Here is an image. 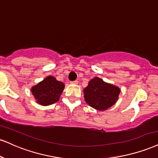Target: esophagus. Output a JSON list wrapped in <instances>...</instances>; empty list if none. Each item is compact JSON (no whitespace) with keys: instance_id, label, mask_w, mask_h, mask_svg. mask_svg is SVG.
<instances>
[{"instance_id":"34e87169","label":"esophagus","mask_w":158,"mask_h":158,"mask_svg":"<svg viewBox=\"0 0 158 158\" xmlns=\"http://www.w3.org/2000/svg\"><path fill=\"white\" fill-rule=\"evenodd\" d=\"M71 84H72V85H77L78 84V81L76 80V81H71Z\"/></svg>"}]
</instances>
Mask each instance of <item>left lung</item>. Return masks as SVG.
I'll use <instances>...</instances> for the list:
<instances>
[{"label": "left lung", "instance_id": "8db88e82", "mask_svg": "<svg viewBox=\"0 0 158 158\" xmlns=\"http://www.w3.org/2000/svg\"><path fill=\"white\" fill-rule=\"evenodd\" d=\"M120 88L94 77L83 90L86 103L94 109L104 111L114 105L118 99Z\"/></svg>", "mask_w": 158, "mask_h": 158}]
</instances>
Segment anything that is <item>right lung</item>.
<instances>
[{"instance_id": "obj_1", "label": "right lung", "mask_w": 158, "mask_h": 158, "mask_svg": "<svg viewBox=\"0 0 158 158\" xmlns=\"http://www.w3.org/2000/svg\"><path fill=\"white\" fill-rule=\"evenodd\" d=\"M64 88V84L52 76L45 77L31 87V91L36 102L42 106H48L57 102Z\"/></svg>"}]
</instances>
